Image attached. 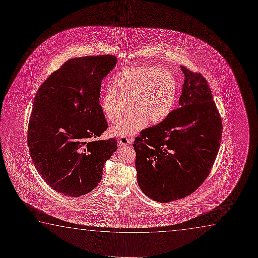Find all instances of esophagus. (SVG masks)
<instances>
[{"instance_id":"34e87169","label":"esophagus","mask_w":258,"mask_h":258,"mask_svg":"<svg viewBox=\"0 0 258 258\" xmlns=\"http://www.w3.org/2000/svg\"><path fill=\"white\" fill-rule=\"evenodd\" d=\"M119 144L120 145H127L131 144V139H128L127 138H120L119 140Z\"/></svg>"}]
</instances>
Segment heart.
Wrapping results in <instances>:
<instances>
[{
  "label": "heart",
  "mask_w": 258,
  "mask_h": 258,
  "mask_svg": "<svg viewBox=\"0 0 258 258\" xmlns=\"http://www.w3.org/2000/svg\"><path fill=\"white\" fill-rule=\"evenodd\" d=\"M176 79L170 71L133 66L120 71L113 78L112 88L99 98L104 116L115 122L111 136L126 138L138 134L149 124H159L169 116L176 100Z\"/></svg>",
  "instance_id": "heart-1"
}]
</instances>
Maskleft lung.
Masks as SVG:
<instances>
[{
  "mask_svg": "<svg viewBox=\"0 0 258 258\" xmlns=\"http://www.w3.org/2000/svg\"><path fill=\"white\" fill-rule=\"evenodd\" d=\"M180 108L134 142L138 183L148 198L168 203L192 194L207 178L219 152L222 122L207 81L180 66Z\"/></svg>",
  "mask_w": 258,
  "mask_h": 258,
  "instance_id": "8db88e82",
  "label": "left lung"
}]
</instances>
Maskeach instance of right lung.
<instances>
[{
	"label": "right lung",
	"instance_id": "obj_1",
	"mask_svg": "<svg viewBox=\"0 0 258 258\" xmlns=\"http://www.w3.org/2000/svg\"><path fill=\"white\" fill-rule=\"evenodd\" d=\"M117 58L96 55L67 60L36 93L28 146L36 169L60 194L78 198L94 189L115 139L97 140L107 128L99 106L103 78Z\"/></svg>",
	"mask_w": 258,
	"mask_h": 258
}]
</instances>
